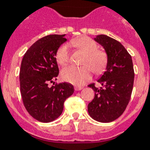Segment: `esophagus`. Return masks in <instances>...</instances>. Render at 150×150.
Masks as SVG:
<instances>
[{
    "mask_svg": "<svg viewBox=\"0 0 150 150\" xmlns=\"http://www.w3.org/2000/svg\"><path fill=\"white\" fill-rule=\"evenodd\" d=\"M82 89V87H81V86H75V91H79V90H81Z\"/></svg>",
    "mask_w": 150,
    "mask_h": 150,
    "instance_id": "obj_1",
    "label": "esophagus"
}]
</instances>
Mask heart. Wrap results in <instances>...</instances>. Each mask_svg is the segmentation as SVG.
I'll return each mask as SVG.
<instances>
[{"instance_id":"obj_1","label":"heart","mask_w":150,"mask_h":150,"mask_svg":"<svg viewBox=\"0 0 150 150\" xmlns=\"http://www.w3.org/2000/svg\"><path fill=\"white\" fill-rule=\"evenodd\" d=\"M71 44L78 47L85 53L82 60V67L68 66L61 71L63 80L76 85L82 86L92 79L93 71L96 74L103 72L108 62V55L105 51L98 49L97 43L92 39L83 36L71 42ZM70 47L67 43H64L56 52V61L61 65H66L69 62Z\"/></svg>"}]
</instances>
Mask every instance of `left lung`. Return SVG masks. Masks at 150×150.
Returning <instances> with one entry per match:
<instances>
[{
	"instance_id": "obj_1",
	"label": "left lung",
	"mask_w": 150,
	"mask_h": 150,
	"mask_svg": "<svg viewBox=\"0 0 150 150\" xmlns=\"http://www.w3.org/2000/svg\"><path fill=\"white\" fill-rule=\"evenodd\" d=\"M95 41L103 47L108 55L107 68L97 80L100 88L94 83L88 86L95 91L94 99L88 105L92 118L103 123L116 120L128 106L134 84V68L132 56L124 46L106 35H98Z\"/></svg>"
}]
</instances>
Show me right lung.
Wrapping results in <instances>:
<instances>
[{
  "label": "right lung",
  "mask_w": 150,
  "mask_h": 150,
  "mask_svg": "<svg viewBox=\"0 0 150 150\" xmlns=\"http://www.w3.org/2000/svg\"><path fill=\"white\" fill-rule=\"evenodd\" d=\"M64 35H49L37 40L22 58L20 68V90L25 109L33 118L47 123L61 114L64 103L74 93L68 82L54 83L59 74L56 52L67 41Z\"/></svg>",
  "instance_id": "1"
}]
</instances>
